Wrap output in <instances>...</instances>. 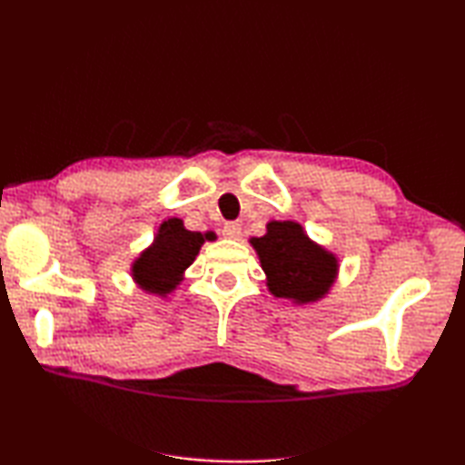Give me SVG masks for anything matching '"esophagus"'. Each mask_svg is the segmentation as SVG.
Segmentation results:
<instances>
[{
	"label": "esophagus",
	"instance_id": "34e87169",
	"mask_svg": "<svg viewBox=\"0 0 465 465\" xmlns=\"http://www.w3.org/2000/svg\"><path fill=\"white\" fill-rule=\"evenodd\" d=\"M222 233H223V238H227V240H240L242 227L238 223H225Z\"/></svg>",
	"mask_w": 465,
	"mask_h": 465
}]
</instances>
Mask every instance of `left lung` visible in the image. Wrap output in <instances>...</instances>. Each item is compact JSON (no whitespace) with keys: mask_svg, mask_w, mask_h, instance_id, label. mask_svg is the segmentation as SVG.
<instances>
[{"mask_svg":"<svg viewBox=\"0 0 465 465\" xmlns=\"http://www.w3.org/2000/svg\"><path fill=\"white\" fill-rule=\"evenodd\" d=\"M250 246L261 261L269 293L295 305L322 302L338 279V256L291 219L269 222L266 233L250 238Z\"/></svg>","mask_w":465,"mask_h":465,"instance_id":"8db88e82","label":"left lung"}]
</instances>
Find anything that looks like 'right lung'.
Segmentation results:
<instances>
[{
	"mask_svg": "<svg viewBox=\"0 0 465 465\" xmlns=\"http://www.w3.org/2000/svg\"><path fill=\"white\" fill-rule=\"evenodd\" d=\"M213 232H191L178 217H170L157 227L149 246L131 262V279L147 295L168 297L184 281L188 266L199 256L204 242H213Z\"/></svg>",
	"mask_w": 465,
	"mask_h": 465,
	"instance_id": "1",
	"label": "right lung"
}]
</instances>
